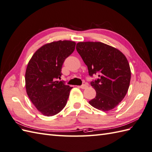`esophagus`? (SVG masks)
I'll use <instances>...</instances> for the list:
<instances>
[{"instance_id":"1","label":"esophagus","mask_w":152,"mask_h":152,"mask_svg":"<svg viewBox=\"0 0 152 152\" xmlns=\"http://www.w3.org/2000/svg\"><path fill=\"white\" fill-rule=\"evenodd\" d=\"M87 87H88V86H87L86 84H83V85H82V86H80V87L81 88V89H86V88H87Z\"/></svg>"}]
</instances>
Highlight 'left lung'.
Instances as JSON below:
<instances>
[{
    "label": "left lung",
    "instance_id": "left-lung-1",
    "mask_svg": "<svg viewBox=\"0 0 152 152\" xmlns=\"http://www.w3.org/2000/svg\"><path fill=\"white\" fill-rule=\"evenodd\" d=\"M76 50L89 75H98V78L91 83L96 94L89 104L103 111L114 109L124 99L129 87L131 70L126 56L101 42H79Z\"/></svg>",
    "mask_w": 152,
    "mask_h": 152
}]
</instances>
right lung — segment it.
I'll list each match as a JSON object with an SVG mask.
<instances>
[{
    "mask_svg": "<svg viewBox=\"0 0 152 152\" xmlns=\"http://www.w3.org/2000/svg\"><path fill=\"white\" fill-rule=\"evenodd\" d=\"M75 41L66 40L45 44L34 53L28 63L26 93L42 115H55L66 104L72 87L56 79L61 78L63 63L75 50Z\"/></svg>",
    "mask_w": 152,
    "mask_h": 152,
    "instance_id": "1",
    "label": "right lung"
}]
</instances>
